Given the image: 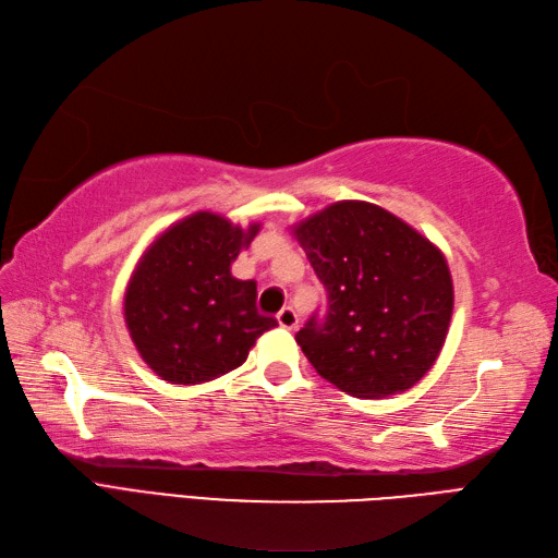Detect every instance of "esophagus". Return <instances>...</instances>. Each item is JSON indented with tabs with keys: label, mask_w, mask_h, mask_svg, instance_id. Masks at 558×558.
<instances>
[{
	"label": "esophagus",
	"mask_w": 558,
	"mask_h": 558,
	"mask_svg": "<svg viewBox=\"0 0 558 558\" xmlns=\"http://www.w3.org/2000/svg\"><path fill=\"white\" fill-rule=\"evenodd\" d=\"M277 322H279V327H283V329H295V327H299V315H295L293 307L287 305V307H281V311H279Z\"/></svg>",
	"instance_id": "esophagus-1"
}]
</instances>
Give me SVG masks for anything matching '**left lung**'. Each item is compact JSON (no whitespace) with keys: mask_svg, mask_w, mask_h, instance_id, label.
I'll use <instances>...</instances> for the list:
<instances>
[{"mask_svg":"<svg viewBox=\"0 0 558 558\" xmlns=\"http://www.w3.org/2000/svg\"><path fill=\"white\" fill-rule=\"evenodd\" d=\"M327 313L295 341L317 375L355 399L411 389L435 365L453 313V281L439 247L387 209L341 201L293 227Z\"/></svg>","mask_w":558,"mask_h":558,"instance_id":"8db88e82","label":"left lung"}]
</instances>
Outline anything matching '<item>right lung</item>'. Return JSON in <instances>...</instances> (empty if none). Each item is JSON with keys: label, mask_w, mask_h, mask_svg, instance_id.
<instances>
[{"label": "right lung", "mask_w": 558, "mask_h": 558, "mask_svg": "<svg viewBox=\"0 0 558 558\" xmlns=\"http://www.w3.org/2000/svg\"><path fill=\"white\" fill-rule=\"evenodd\" d=\"M215 213L169 227L143 253L123 295V319L143 361L169 384H203L245 363L257 337L277 327L257 313V283L231 263L257 236Z\"/></svg>", "instance_id": "obj_1"}]
</instances>
